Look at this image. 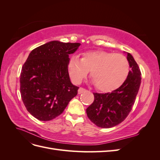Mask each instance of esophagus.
<instances>
[{
	"label": "esophagus",
	"mask_w": 160,
	"mask_h": 160,
	"mask_svg": "<svg viewBox=\"0 0 160 160\" xmlns=\"http://www.w3.org/2000/svg\"><path fill=\"white\" fill-rule=\"evenodd\" d=\"M86 91V89L82 88H80L79 89H78V94H81L84 93V92Z\"/></svg>",
	"instance_id": "esophagus-1"
}]
</instances>
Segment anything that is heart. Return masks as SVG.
<instances>
[{"label": "heart", "instance_id": "b5f03b06", "mask_svg": "<svg viewBox=\"0 0 160 160\" xmlns=\"http://www.w3.org/2000/svg\"><path fill=\"white\" fill-rule=\"evenodd\" d=\"M129 62L124 55L103 51L85 52L82 57L73 56L69 62L72 81L79 84L91 71L95 88L103 92L117 89L126 80Z\"/></svg>", "mask_w": 160, "mask_h": 160}]
</instances>
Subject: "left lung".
Returning a JSON list of instances; mask_svg holds the SVG:
<instances>
[{
	"label": "left lung",
	"instance_id": "8db88e82",
	"mask_svg": "<svg viewBox=\"0 0 160 160\" xmlns=\"http://www.w3.org/2000/svg\"><path fill=\"white\" fill-rule=\"evenodd\" d=\"M131 70L126 80L111 93H93L94 101L87 108L89 119L97 126L110 128L122 123L132 109L141 84V71L133 56L127 52Z\"/></svg>",
	"mask_w": 160,
	"mask_h": 160
}]
</instances>
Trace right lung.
I'll use <instances>...</instances> for the list:
<instances>
[{
    "mask_svg": "<svg viewBox=\"0 0 160 160\" xmlns=\"http://www.w3.org/2000/svg\"><path fill=\"white\" fill-rule=\"evenodd\" d=\"M80 45L52 41L30 52L21 70L20 90L25 108L37 119H55L77 95L79 87L71 83L68 65L69 55Z\"/></svg>",
    "mask_w": 160,
    "mask_h": 160,
    "instance_id": "add662e5",
    "label": "right lung"
}]
</instances>
